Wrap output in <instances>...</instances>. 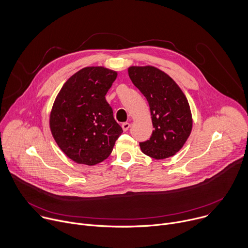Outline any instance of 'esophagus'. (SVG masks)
Returning a JSON list of instances; mask_svg holds the SVG:
<instances>
[{
  "label": "esophagus",
  "instance_id": "1",
  "mask_svg": "<svg viewBox=\"0 0 248 248\" xmlns=\"http://www.w3.org/2000/svg\"><path fill=\"white\" fill-rule=\"evenodd\" d=\"M122 127H123L124 131H127L128 128L130 127V124H129V123H124V124H122Z\"/></svg>",
  "mask_w": 248,
  "mask_h": 248
}]
</instances>
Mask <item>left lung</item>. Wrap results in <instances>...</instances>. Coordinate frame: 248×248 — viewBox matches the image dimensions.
Instances as JSON below:
<instances>
[{"mask_svg":"<svg viewBox=\"0 0 248 248\" xmlns=\"http://www.w3.org/2000/svg\"><path fill=\"white\" fill-rule=\"evenodd\" d=\"M128 76L147 99L154 127L150 139L139 143L141 151L157 160L173 156L192 129L186 95L170 77L155 66H129Z\"/></svg>","mask_w":248,"mask_h":248,"instance_id":"8db88e82","label":"left lung"}]
</instances>
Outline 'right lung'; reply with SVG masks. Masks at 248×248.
Returning a JSON list of instances; mask_svg holds the SVG:
<instances>
[{
    "mask_svg": "<svg viewBox=\"0 0 248 248\" xmlns=\"http://www.w3.org/2000/svg\"><path fill=\"white\" fill-rule=\"evenodd\" d=\"M117 76L104 66L84 67L66 80L56 97L51 132L61 150L78 164L94 166L107 159L123 133L105 98Z\"/></svg>",
    "mask_w": 248,
    "mask_h": 248,
    "instance_id": "obj_1",
    "label": "right lung"
}]
</instances>
